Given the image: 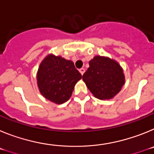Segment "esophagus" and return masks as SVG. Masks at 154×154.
Here are the masks:
<instances>
[{
  "label": "esophagus",
  "instance_id": "1",
  "mask_svg": "<svg viewBox=\"0 0 154 154\" xmlns=\"http://www.w3.org/2000/svg\"><path fill=\"white\" fill-rule=\"evenodd\" d=\"M79 72L81 73L82 75L84 74V72H85V69H83V68H81V69H79Z\"/></svg>",
  "mask_w": 154,
  "mask_h": 154
}]
</instances>
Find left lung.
<instances>
[{"label":"left lung","mask_w":154,"mask_h":154,"mask_svg":"<svg viewBox=\"0 0 154 154\" xmlns=\"http://www.w3.org/2000/svg\"><path fill=\"white\" fill-rule=\"evenodd\" d=\"M88 89L99 99H109L120 91L124 84V75L120 65L108 58L94 57L82 75Z\"/></svg>","instance_id":"obj_1"}]
</instances>
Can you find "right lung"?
Instances as JSON below:
<instances>
[{
	"instance_id": "add662e5",
	"label": "right lung",
	"mask_w": 154,
	"mask_h": 154,
	"mask_svg": "<svg viewBox=\"0 0 154 154\" xmlns=\"http://www.w3.org/2000/svg\"><path fill=\"white\" fill-rule=\"evenodd\" d=\"M81 73L72 61L61 56L48 55L41 63L37 79L39 90L46 99L62 104L71 97Z\"/></svg>"
}]
</instances>
